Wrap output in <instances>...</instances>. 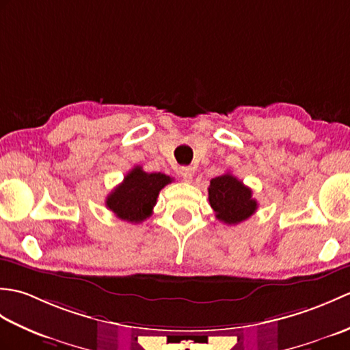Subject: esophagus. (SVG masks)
<instances>
[{"mask_svg":"<svg viewBox=\"0 0 350 350\" xmlns=\"http://www.w3.org/2000/svg\"><path fill=\"white\" fill-rule=\"evenodd\" d=\"M179 173H180V176L183 177L185 182H191L192 177H194V170H192L191 167H182V168L179 170Z\"/></svg>","mask_w":350,"mask_h":350,"instance_id":"34e87169","label":"esophagus"}]
</instances>
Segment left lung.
I'll return each mask as SVG.
<instances>
[{"label": "left lung", "mask_w": 350, "mask_h": 350, "mask_svg": "<svg viewBox=\"0 0 350 350\" xmlns=\"http://www.w3.org/2000/svg\"><path fill=\"white\" fill-rule=\"evenodd\" d=\"M209 203L217 218L228 226L239 224L257 211L252 191L230 173L211 180Z\"/></svg>", "instance_id": "1"}]
</instances>
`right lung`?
<instances>
[{"mask_svg": "<svg viewBox=\"0 0 350 350\" xmlns=\"http://www.w3.org/2000/svg\"><path fill=\"white\" fill-rule=\"evenodd\" d=\"M171 182L173 179L167 174L146 173L137 165L111 191L105 204L117 218L138 224L150 217L159 191Z\"/></svg>", "mask_w": 350, "mask_h": 350, "instance_id": "obj_1", "label": "right lung"}]
</instances>
